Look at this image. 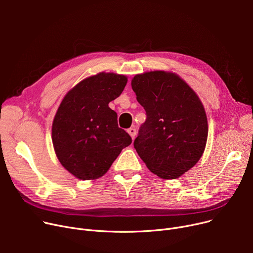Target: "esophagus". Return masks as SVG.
<instances>
[{"label": "esophagus", "instance_id": "1", "mask_svg": "<svg viewBox=\"0 0 253 253\" xmlns=\"http://www.w3.org/2000/svg\"><path fill=\"white\" fill-rule=\"evenodd\" d=\"M127 132L129 133V135L131 136V138L133 139L134 137H135V135H136V129H135V127H131V128H129L128 130H127Z\"/></svg>", "mask_w": 253, "mask_h": 253}]
</instances>
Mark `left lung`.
I'll list each match as a JSON object with an SVG mask.
<instances>
[{"mask_svg": "<svg viewBox=\"0 0 253 253\" xmlns=\"http://www.w3.org/2000/svg\"><path fill=\"white\" fill-rule=\"evenodd\" d=\"M147 113L134 148L147 167L164 179H175L202 157L208 136L204 106L176 74L154 71L131 81Z\"/></svg>", "mask_w": 253, "mask_h": 253, "instance_id": "obj_1", "label": "left lung"}]
</instances>
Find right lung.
Returning <instances> with one entry per match:
<instances>
[{"instance_id": "1", "label": "right lung", "mask_w": 253, "mask_h": 253, "mask_svg": "<svg viewBox=\"0 0 253 253\" xmlns=\"http://www.w3.org/2000/svg\"><path fill=\"white\" fill-rule=\"evenodd\" d=\"M126 84L124 75L99 73L84 79L63 97L53 120L52 142L61 165L77 178L101 177L132 142L109 106Z\"/></svg>"}]
</instances>
